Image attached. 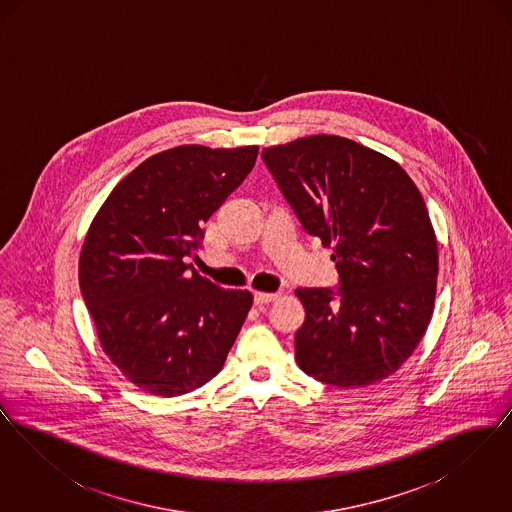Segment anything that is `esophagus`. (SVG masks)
Returning a JSON list of instances; mask_svg holds the SVG:
<instances>
[{"mask_svg":"<svg viewBox=\"0 0 512 512\" xmlns=\"http://www.w3.org/2000/svg\"><path fill=\"white\" fill-rule=\"evenodd\" d=\"M280 295L278 293H267V292H255L253 295V299H255V303L257 305H267V303H272V301H276Z\"/></svg>","mask_w":512,"mask_h":512,"instance_id":"obj_1","label":"esophagus"}]
</instances>
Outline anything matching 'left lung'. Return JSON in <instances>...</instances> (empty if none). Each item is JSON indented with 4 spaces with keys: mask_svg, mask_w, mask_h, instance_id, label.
I'll list each match as a JSON object with an SVG mask.
<instances>
[{
    "mask_svg": "<svg viewBox=\"0 0 512 512\" xmlns=\"http://www.w3.org/2000/svg\"><path fill=\"white\" fill-rule=\"evenodd\" d=\"M307 234L334 247L338 290L301 288L299 368L322 384L363 388L413 355L434 313L438 242L426 203L393 159L318 134L263 149Z\"/></svg>",
    "mask_w": 512,
    "mask_h": 512,
    "instance_id": "obj_1",
    "label": "left lung"
}]
</instances>
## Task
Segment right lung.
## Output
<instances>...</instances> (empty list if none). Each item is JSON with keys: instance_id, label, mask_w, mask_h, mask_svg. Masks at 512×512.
<instances>
[{"instance_id": "obj_1", "label": "right lung", "mask_w": 512, "mask_h": 512, "mask_svg": "<svg viewBox=\"0 0 512 512\" xmlns=\"http://www.w3.org/2000/svg\"><path fill=\"white\" fill-rule=\"evenodd\" d=\"M259 147L180 146L115 186L80 251L78 280L99 343L140 390L174 397L217 376L253 305L186 257L203 224L251 172Z\"/></svg>"}]
</instances>
